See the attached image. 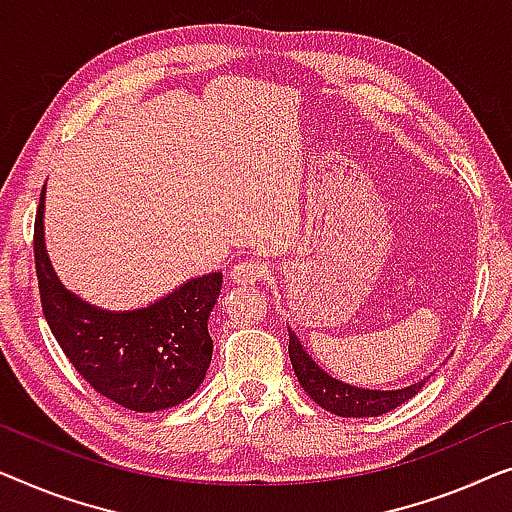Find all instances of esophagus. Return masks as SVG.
<instances>
[{
  "label": "esophagus",
  "mask_w": 512,
  "mask_h": 512,
  "mask_svg": "<svg viewBox=\"0 0 512 512\" xmlns=\"http://www.w3.org/2000/svg\"><path fill=\"white\" fill-rule=\"evenodd\" d=\"M269 276V264L262 262V259H241L239 264L232 269V280L236 285H255L262 283V280Z\"/></svg>",
  "instance_id": "1"
}]
</instances>
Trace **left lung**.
Listing matches in <instances>:
<instances>
[{"instance_id": "left-lung-1", "label": "left lung", "mask_w": 512, "mask_h": 512, "mask_svg": "<svg viewBox=\"0 0 512 512\" xmlns=\"http://www.w3.org/2000/svg\"><path fill=\"white\" fill-rule=\"evenodd\" d=\"M290 331V362L292 369L297 373L301 387L318 406H322L329 413L341 415V417H378L383 413H390V410L399 408L401 403L413 399L417 392L422 390L424 383H427L429 376L420 380V383H413L408 387H401V390H366V387H355L343 383L334 376H329L325 369H320L318 364L313 362V357L308 355V350L301 345V341Z\"/></svg>"}]
</instances>
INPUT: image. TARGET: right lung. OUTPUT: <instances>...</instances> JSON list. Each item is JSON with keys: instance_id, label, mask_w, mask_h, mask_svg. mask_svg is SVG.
<instances>
[{"instance_id": "1", "label": "right lung", "mask_w": 512, "mask_h": 512, "mask_svg": "<svg viewBox=\"0 0 512 512\" xmlns=\"http://www.w3.org/2000/svg\"><path fill=\"white\" fill-rule=\"evenodd\" d=\"M41 190L34 220L41 308L74 369L102 397L136 413L174 408L206 378L213 355L208 315L218 301L222 273L190 278L167 297L134 311H104L60 283L43 243Z\"/></svg>"}]
</instances>
